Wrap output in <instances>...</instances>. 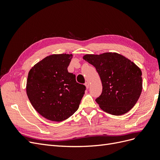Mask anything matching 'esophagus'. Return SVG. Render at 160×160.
<instances>
[{
    "mask_svg": "<svg viewBox=\"0 0 160 160\" xmlns=\"http://www.w3.org/2000/svg\"><path fill=\"white\" fill-rule=\"evenodd\" d=\"M85 85V86H86L87 89H88V88H89V82H86Z\"/></svg>",
    "mask_w": 160,
    "mask_h": 160,
    "instance_id": "1",
    "label": "esophagus"
}]
</instances>
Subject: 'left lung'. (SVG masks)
<instances>
[{
  "label": "left lung",
  "instance_id": "obj_1",
  "mask_svg": "<svg viewBox=\"0 0 160 160\" xmlns=\"http://www.w3.org/2000/svg\"><path fill=\"white\" fill-rule=\"evenodd\" d=\"M83 58L95 67L102 83V93L95 99L100 108L114 115L132 109L142 91L141 69L117 52L88 54Z\"/></svg>",
  "mask_w": 160,
  "mask_h": 160
}]
</instances>
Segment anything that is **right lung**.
I'll use <instances>...</instances> for the list:
<instances>
[{"instance_id": "right-lung-1", "label": "right lung", "mask_w": 160, "mask_h": 160, "mask_svg": "<svg viewBox=\"0 0 160 160\" xmlns=\"http://www.w3.org/2000/svg\"><path fill=\"white\" fill-rule=\"evenodd\" d=\"M72 54L46 57L32 67L27 81V94L32 107L45 118L62 122L78 109L85 86L76 81L67 67Z\"/></svg>"}]
</instances>
